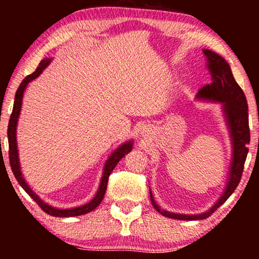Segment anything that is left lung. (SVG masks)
Returning <instances> with one entry per match:
<instances>
[{"mask_svg": "<svg viewBox=\"0 0 259 259\" xmlns=\"http://www.w3.org/2000/svg\"><path fill=\"white\" fill-rule=\"evenodd\" d=\"M204 54L207 59V67L211 72V83L205 84L200 88L198 98L210 99V100L221 101L224 105V111L228 120L230 131H231L232 144H233V158L231 164V172H230L229 184L226 190L217 203L210 210L201 214H178L171 212L162 211L155 204L150 191V197L153 207L162 215L179 221H198L205 219L213 213L219 206L228 200V198L233 193L236 187L238 186L242 178L244 164H245L247 152H249L250 144V127H249V113H247V102L245 94L239 84L236 82L231 69L228 62L222 56L215 53L204 49Z\"/></svg>", "mask_w": 259, "mask_h": 259, "instance_id": "1", "label": "left lung"}]
</instances>
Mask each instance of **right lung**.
<instances>
[{
    "label": "right lung",
    "mask_w": 259,
    "mask_h": 259,
    "mask_svg": "<svg viewBox=\"0 0 259 259\" xmlns=\"http://www.w3.org/2000/svg\"><path fill=\"white\" fill-rule=\"evenodd\" d=\"M51 62L49 60H44V61L40 62V65L36 68V70L30 75L26 76L23 79L22 82L17 88L16 94H15V101H14V107H13V112L12 115H10L9 119V123H8V143H9V162H10V167H12V171L15 176V178L22 189L26 191V192L29 194V196L33 198V199L36 201V204L40 206L42 210H44L46 213L53 215V217H75V215H81L84 213H88V212L93 211L95 207L98 206L99 204L101 203V200L104 199L106 189H107V183H108V178L109 175H111L113 169L118 162L121 160V159L125 157L127 153H130L131 150H132V143H126L120 146L118 150H116L114 153H113L111 157L108 158L107 162L105 165V171H104V176H102L101 179V184L100 187H99L97 196H95L93 199H92L90 203L83 205V206L80 207H75V208H69V210H59V208H54L52 206H49L46 203H44L38 196H36V193H34L29 186L27 185V183L24 182L22 175H21L20 171V164H19V154H17V146H16V125H17V118L20 115V111H21V105H22V98H23V92L26 90L28 82H30L31 80H34L35 77H37L40 74L42 73L46 67L48 66V63Z\"/></svg>",
    "instance_id": "obj_1"
}]
</instances>
